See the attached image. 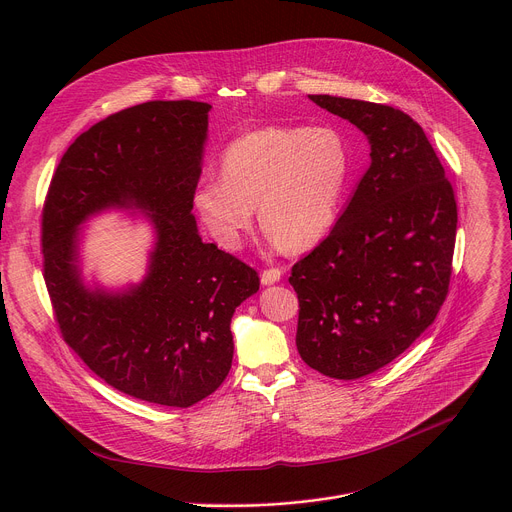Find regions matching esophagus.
<instances>
[{"mask_svg": "<svg viewBox=\"0 0 512 512\" xmlns=\"http://www.w3.org/2000/svg\"><path fill=\"white\" fill-rule=\"evenodd\" d=\"M279 279H281V269L271 267V269H263V273H261V283H263V285H273V283H277Z\"/></svg>", "mask_w": 512, "mask_h": 512, "instance_id": "1", "label": "esophagus"}]
</instances>
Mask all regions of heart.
I'll list each match as a JSON object with an SVG mask.
<instances>
[{
  "label": "heart",
  "mask_w": 512,
  "mask_h": 512,
  "mask_svg": "<svg viewBox=\"0 0 512 512\" xmlns=\"http://www.w3.org/2000/svg\"><path fill=\"white\" fill-rule=\"evenodd\" d=\"M350 180V148L330 125H267L233 139L221 156V178L194 188V208L212 239L237 249L259 223L273 245L302 251L334 225Z\"/></svg>",
  "instance_id": "heart-1"
}]
</instances>
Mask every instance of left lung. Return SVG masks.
<instances>
[{
	"mask_svg": "<svg viewBox=\"0 0 512 512\" xmlns=\"http://www.w3.org/2000/svg\"><path fill=\"white\" fill-rule=\"evenodd\" d=\"M371 143L330 235L291 267L296 344L314 371L352 381L405 352L433 324L450 287L458 206L417 121L389 105L310 95Z\"/></svg>",
	"mask_w": 512,
	"mask_h": 512,
	"instance_id": "8db88e82",
	"label": "left lung"
}]
</instances>
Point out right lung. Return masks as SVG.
<instances>
[{
  "label": "right lung",
  "instance_id": "right-lung-1",
  "mask_svg": "<svg viewBox=\"0 0 512 512\" xmlns=\"http://www.w3.org/2000/svg\"><path fill=\"white\" fill-rule=\"evenodd\" d=\"M208 103L150 101L81 133L62 156L42 212L44 281L62 338L107 385L190 407L233 362L231 318L257 294L253 267L202 243L192 214ZM107 207L146 212L157 233L146 277L119 292L84 283L78 229Z\"/></svg>",
  "mask_w": 512,
  "mask_h": 512
}]
</instances>
